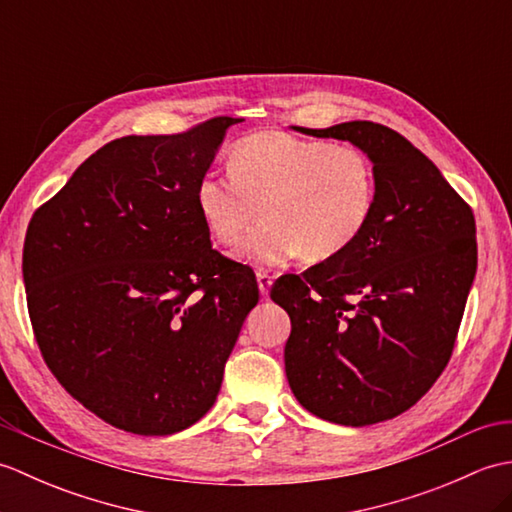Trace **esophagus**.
<instances>
[{
    "mask_svg": "<svg viewBox=\"0 0 512 512\" xmlns=\"http://www.w3.org/2000/svg\"><path fill=\"white\" fill-rule=\"evenodd\" d=\"M257 286H259V292H262V297H268L270 286H273V275L264 268L257 270Z\"/></svg>",
    "mask_w": 512,
    "mask_h": 512,
    "instance_id": "1",
    "label": "esophagus"
}]
</instances>
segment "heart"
<instances>
[{
	"instance_id": "1",
	"label": "heart",
	"mask_w": 512,
	"mask_h": 512,
	"mask_svg": "<svg viewBox=\"0 0 512 512\" xmlns=\"http://www.w3.org/2000/svg\"><path fill=\"white\" fill-rule=\"evenodd\" d=\"M228 167L231 176H202L195 202L226 248L264 217L242 248L250 264L279 266L297 255L328 262L358 242L376 211V165L354 145L255 132L237 140Z\"/></svg>"
}]
</instances>
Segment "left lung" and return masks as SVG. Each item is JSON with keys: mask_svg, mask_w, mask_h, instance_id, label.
I'll list each match as a JSON object with an SVG mask.
<instances>
[{"mask_svg": "<svg viewBox=\"0 0 512 512\" xmlns=\"http://www.w3.org/2000/svg\"><path fill=\"white\" fill-rule=\"evenodd\" d=\"M299 132L350 140L374 160L376 211L343 255L284 275L270 299L288 312L292 394L347 427L416 405L444 372L477 270L475 217L440 169L372 121Z\"/></svg>", "mask_w": 512, "mask_h": 512, "instance_id": "left-lung-1", "label": "left lung"}]
</instances>
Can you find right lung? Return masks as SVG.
Listing matches in <instances>:
<instances>
[{
	"instance_id": "obj_1",
	"label": "right lung",
	"mask_w": 512,
	"mask_h": 512,
	"mask_svg": "<svg viewBox=\"0 0 512 512\" xmlns=\"http://www.w3.org/2000/svg\"><path fill=\"white\" fill-rule=\"evenodd\" d=\"M239 121L116 138L28 224L21 270L43 361L116 429L169 436L198 422L259 301L253 270L211 248L195 202Z\"/></svg>"
}]
</instances>
